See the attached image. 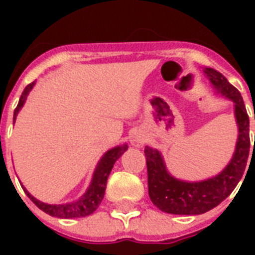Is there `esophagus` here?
Segmentation results:
<instances>
[{"instance_id": "obj_1", "label": "esophagus", "mask_w": 255, "mask_h": 255, "mask_svg": "<svg viewBox=\"0 0 255 255\" xmlns=\"http://www.w3.org/2000/svg\"><path fill=\"white\" fill-rule=\"evenodd\" d=\"M133 141H135V143H137V144H143V140H141V139H135Z\"/></svg>"}]
</instances>
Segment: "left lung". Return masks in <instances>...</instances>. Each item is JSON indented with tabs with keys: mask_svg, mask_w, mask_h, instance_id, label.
<instances>
[{
	"mask_svg": "<svg viewBox=\"0 0 255 255\" xmlns=\"http://www.w3.org/2000/svg\"><path fill=\"white\" fill-rule=\"evenodd\" d=\"M205 73L217 91L234 102V112L240 132L236 152L228 167L216 177L200 182H186L176 180L168 173L159 151L148 145L144 148L147 159L149 198L153 205L165 213L202 214L216 208L237 186L249 159V115L246 112L241 94L234 86L230 85L221 73L213 69H206Z\"/></svg>",
	"mask_w": 255,
	"mask_h": 255,
	"instance_id": "8db88e82",
	"label": "left lung"
}]
</instances>
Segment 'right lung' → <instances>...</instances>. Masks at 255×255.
Listing matches in <instances>:
<instances>
[{"mask_svg":"<svg viewBox=\"0 0 255 255\" xmlns=\"http://www.w3.org/2000/svg\"><path fill=\"white\" fill-rule=\"evenodd\" d=\"M33 86L34 82L26 86V88L23 90V92H22L17 108L14 110L13 120H15V116H17L19 108H21L22 106H23V103H25L26 95L29 94V91L33 88ZM127 144L112 148V149H110V151L102 157V160H100L99 164H98V167H96L95 169L91 185H90V188L87 189V192H86L79 200H77V201L70 202V204H63V205H49V204H45V202L38 201L37 198H34L25 188H23V190H25V193L27 194V197H29L39 209L43 210L45 213L50 214V216H53V217L79 218L90 216V214H92L96 209H98V206H99V204L102 202V200H103L104 192H106V185H107V178L108 176H110V173H111V169L112 167H114V164H115V161L119 159L120 156L123 155L124 152L127 151Z\"/></svg>","mask_w":255,"mask_h":255,"instance_id":"obj_1","label":"right lung"}]
</instances>
